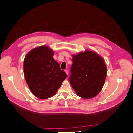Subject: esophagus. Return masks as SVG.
I'll return each instance as SVG.
<instances>
[{
    "label": "esophagus",
    "mask_w": 133,
    "mask_h": 133,
    "mask_svg": "<svg viewBox=\"0 0 133 133\" xmlns=\"http://www.w3.org/2000/svg\"><path fill=\"white\" fill-rule=\"evenodd\" d=\"M65 72L67 74V75H68V70H66V69H65Z\"/></svg>",
    "instance_id": "1"
}]
</instances>
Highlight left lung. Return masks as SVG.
Wrapping results in <instances>:
<instances>
[{"instance_id":"obj_1","label":"left lung","mask_w":133,"mask_h":133,"mask_svg":"<svg viewBox=\"0 0 133 133\" xmlns=\"http://www.w3.org/2000/svg\"><path fill=\"white\" fill-rule=\"evenodd\" d=\"M69 80L76 94L84 99L94 98L101 91L107 76L104 59L87 50L73 55Z\"/></svg>"}]
</instances>
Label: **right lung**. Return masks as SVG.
Segmentation results:
<instances>
[{
    "instance_id": "right-lung-1",
    "label": "right lung",
    "mask_w": 133,
    "mask_h": 133,
    "mask_svg": "<svg viewBox=\"0 0 133 133\" xmlns=\"http://www.w3.org/2000/svg\"><path fill=\"white\" fill-rule=\"evenodd\" d=\"M54 52L46 46L31 50L25 57L24 72L26 82L33 94L42 99L55 95L67 77L60 64L53 59Z\"/></svg>"
}]
</instances>
